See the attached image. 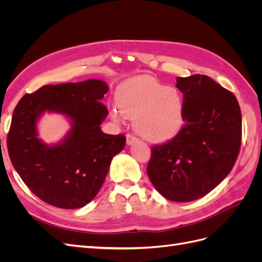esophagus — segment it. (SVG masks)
I'll use <instances>...</instances> for the list:
<instances>
[{"mask_svg":"<svg viewBox=\"0 0 262 262\" xmlns=\"http://www.w3.org/2000/svg\"><path fill=\"white\" fill-rule=\"evenodd\" d=\"M138 141V138L134 136V134H132V133H128L126 134V144H132V143H134V142H137Z\"/></svg>","mask_w":262,"mask_h":262,"instance_id":"34e87169","label":"esophagus"}]
</instances>
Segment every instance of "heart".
I'll return each instance as SVG.
<instances>
[{
	"label": "heart",
	"instance_id": "1",
	"mask_svg": "<svg viewBox=\"0 0 262 262\" xmlns=\"http://www.w3.org/2000/svg\"><path fill=\"white\" fill-rule=\"evenodd\" d=\"M118 107L113 116L134 119V128L144 139L165 142L176 137L184 124L185 101L180 92L142 75L124 83L118 91Z\"/></svg>",
	"mask_w": 262,
	"mask_h": 262
}]
</instances>
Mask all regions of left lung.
Returning <instances> with one entry per match:
<instances>
[{"label": "left lung", "instance_id": "obj_1", "mask_svg": "<svg viewBox=\"0 0 262 262\" xmlns=\"http://www.w3.org/2000/svg\"><path fill=\"white\" fill-rule=\"evenodd\" d=\"M184 94L181 130L150 150L147 175L166 199L188 202L223 180L239 154L242 113L235 95L207 75L177 77Z\"/></svg>", "mask_w": 262, "mask_h": 262}]
</instances>
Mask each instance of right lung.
<instances>
[{"label":"right lung","instance_id":"right-lung-1","mask_svg":"<svg viewBox=\"0 0 262 262\" xmlns=\"http://www.w3.org/2000/svg\"><path fill=\"white\" fill-rule=\"evenodd\" d=\"M108 86L100 80L45 85L26 94L14 109L7 150L14 168L39 199L61 209H78L98 193L124 134L101 132L107 107L100 101ZM46 110L73 120L69 136L48 147L36 138L35 121Z\"/></svg>","mask_w":262,"mask_h":262}]
</instances>
